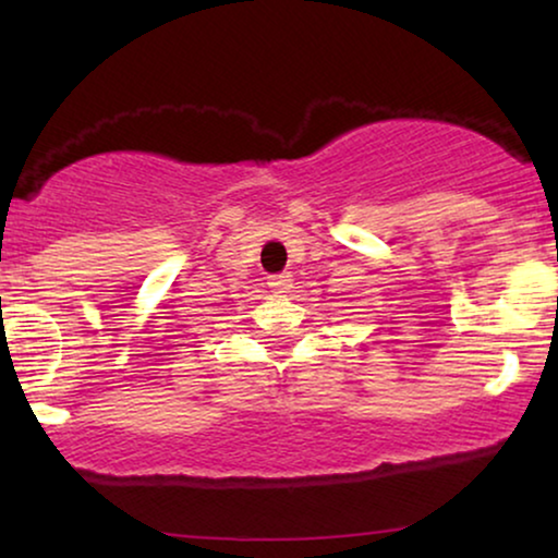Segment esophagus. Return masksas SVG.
<instances>
[{
    "label": "esophagus",
    "instance_id": "esophagus-1",
    "mask_svg": "<svg viewBox=\"0 0 558 558\" xmlns=\"http://www.w3.org/2000/svg\"><path fill=\"white\" fill-rule=\"evenodd\" d=\"M269 289L274 294H287L292 289V277L289 274H277V277H269Z\"/></svg>",
    "mask_w": 558,
    "mask_h": 558
}]
</instances>
